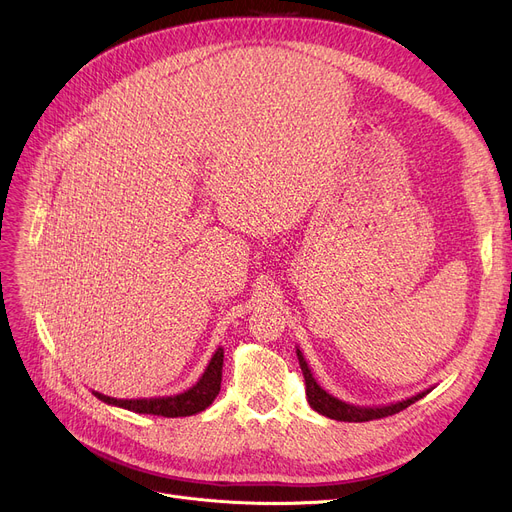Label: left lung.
<instances>
[{
    "mask_svg": "<svg viewBox=\"0 0 512 512\" xmlns=\"http://www.w3.org/2000/svg\"><path fill=\"white\" fill-rule=\"evenodd\" d=\"M297 357H299V365L303 369V375H305V386H307V400L313 411H317L319 415L324 417H330V419H336V421H348V423H363V421H373V419H382V417H390L394 413H400L402 409L411 407L413 402H417L419 398H423L427 392H419L407 400H400V402H394V405H386V407H357V405H348V402L332 396L330 392H326L324 388H321L313 373L301 353V348H297Z\"/></svg>",
    "mask_w": 512,
    "mask_h": 512,
    "instance_id": "8db88e82",
    "label": "left lung"
}]
</instances>
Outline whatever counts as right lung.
Instances as JSON below:
<instances>
[{
    "mask_svg": "<svg viewBox=\"0 0 512 512\" xmlns=\"http://www.w3.org/2000/svg\"><path fill=\"white\" fill-rule=\"evenodd\" d=\"M222 365H224V348L220 346L213 353L209 365L205 367L199 382L180 394L174 396H159V398H114L105 396L101 392H93L99 400L107 402L132 413L143 415H157V417H188L205 411L215 396L220 394L222 386Z\"/></svg>",
    "mask_w": 512,
    "mask_h": 512,
    "instance_id": "1",
    "label": "right lung"
}]
</instances>
